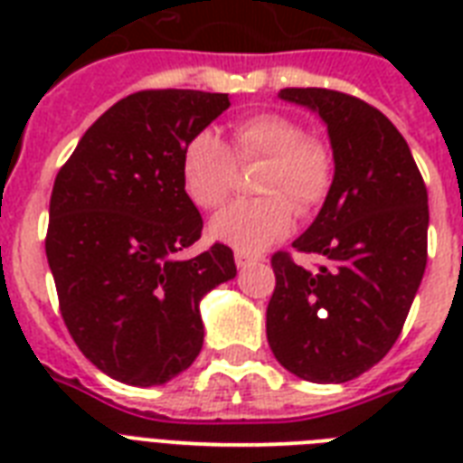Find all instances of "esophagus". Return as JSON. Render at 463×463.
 <instances>
[{
    "mask_svg": "<svg viewBox=\"0 0 463 463\" xmlns=\"http://www.w3.org/2000/svg\"><path fill=\"white\" fill-rule=\"evenodd\" d=\"M260 261H264V257L261 254H250V252H235V264H238V269H247V267H254V264H260Z\"/></svg>",
    "mask_w": 463,
    "mask_h": 463,
    "instance_id": "34e87169",
    "label": "esophagus"
}]
</instances>
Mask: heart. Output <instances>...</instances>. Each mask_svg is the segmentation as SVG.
Instances as JSON below:
<instances>
[{
  "instance_id": "b5f03b06",
  "label": "heart",
  "mask_w": 463,
  "mask_h": 463,
  "mask_svg": "<svg viewBox=\"0 0 463 463\" xmlns=\"http://www.w3.org/2000/svg\"><path fill=\"white\" fill-rule=\"evenodd\" d=\"M264 160L257 175L260 199H238L211 218L209 235L240 252H261L286 238L296 209L322 206L334 182V158L322 139L303 134L281 112H257L231 129V148L213 129L192 134L180 154V177L199 209H216L238 180V165Z\"/></svg>"
}]
</instances>
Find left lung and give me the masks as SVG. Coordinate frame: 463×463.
Listing matches in <instances>:
<instances>
[{
  "label": "left lung",
  "mask_w": 463,
  "mask_h": 463,
  "mask_svg": "<svg viewBox=\"0 0 463 463\" xmlns=\"http://www.w3.org/2000/svg\"><path fill=\"white\" fill-rule=\"evenodd\" d=\"M281 100L326 125L334 182L293 242L324 257L317 271L276 252L267 338L300 380L341 384L377 365L402 334L428 264V189L399 129L360 98L283 89Z\"/></svg>",
  "instance_id": "1"
}]
</instances>
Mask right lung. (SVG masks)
Returning <instances> with one entry per match:
<instances>
[{"mask_svg": "<svg viewBox=\"0 0 463 463\" xmlns=\"http://www.w3.org/2000/svg\"><path fill=\"white\" fill-rule=\"evenodd\" d=\"M228 108V93H132L57 173L47 264L69 334L112 380L154 387L187 370L203 344L202 298L238 274L218 242L177 257L203 228L182 187V146Z\"/></svg>", "mask_w": 463, "mask_h": 463, "instance_id": "right-lung-1", "label": "right lung"}]
</instances>
